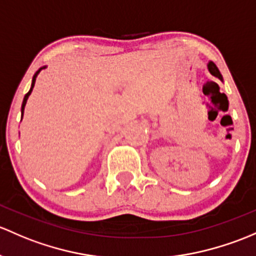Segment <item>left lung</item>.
Wrapping results in <instances>:
<instances>
[{
  "label": "left lung",
  "instance_id": "1",
  "mask_svg": "<svg viewBox=\"0 0 256 256\" xmlns=\"http://www.w3.org/2000/svg\"><path fill=\"white\" fill-rule=\"evenodd\" d=\"M207 67H208V71L211 72L214 77H218V78L222 80V74H220V71H218V68H217L216 64L212 62V61H210L208 64H207Z\"/></svg>",
  "mask_w": 256,
  "mask_h": 256
}]
</instances>
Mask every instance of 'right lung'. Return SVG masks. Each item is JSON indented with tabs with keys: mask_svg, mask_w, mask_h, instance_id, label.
<instances>
[{
	"mask_svg": "<svg viewBox=\"0 0 256 256\" xmlns=\"http://www.w3.org/2000/svg\"><path fill=\"white\" fill-rule=\"evenodd\" d=\"M42 68H45V66L44 67H42V68H39L38 70V71L36 72V74H34L33 76V80H32V87H30V90H29V92L26 94V96H24V99H23V103H22V118H23V112H24V106H26V100H28V98H29V96H30V93H32V90H33V88H34V84H36V76L38 74H39V72L42 71Z\"/></svg>",
	"mask_w": 256,
	"mask_h": 256,
	"instance_id": "obj_1",
	"label": "right lung"
}]
</instances>
